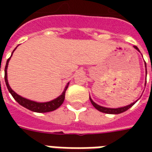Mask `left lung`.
<instances>
[{
	"label": "left lung",
	"mask_w": 152,
	"mask_h": 152,
	"mask_svg": "<svg viewBox=\"0 0 152 152\" xmlns=\"http://www.w3.org/2000/svg\"><path fill=\"white\" fill-rule=\"evenodd\" d=\"M134 49H136V50L138 51V52H140L139 50H138V48L137 46H134ZM145 66H146V74H147V65H146V63H145ZM146 86V85H145ZM89 99H90V102L92 103V105L95 107L97 110H99V112H103V113H107V114H120V113H122V112H125V111H127L128 109H129L132 107V106L134 105L136 103L137 101H135L133 103H131L129 105L125 106V107H118V108H109V107H102V106H99L98 105L97 103L94 102L92 100V99L90 98V96H89Z\"/></svg>",
	"instance_id": "8db88e82"
}]
</instances>
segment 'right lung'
I'll return each mask as SVG.
<instances>
[{
    "mask_svg": "<svg viewBox=\"0 0 152 152\" xmlns=\"http://www.w3.org/2000/svg\"><path fill=\"white\" fill-rule=\"evenodd\" d=\"M17 47H16V48H17ZM16 48L14 50V51L16 50ZM14 51L12 52V54L14 53ZM11 56L10 57V58L7 60L6 65H5V80L9 92L11 94V95L13 96V98L15 99V101L18 102L21 106L24 107L25 108H27L28 109V110H30V111H32V112H52V111H54V110H56L57 108H58L60 106L63 104V101H64V99H65V93H66V89L68 88L69 82L66 84V87H65V89L63 90V92L62 93V94L58 96V97L56 98L55 99L50 101V102H35V101H31V100H29V99H25L23 97L18 95V94H16V93L10 88V85H9L8 83V79H7V67H8L9 62H10V59Z\"/></svg>",
    "mask_w": 152,
    "mask_h": 152,
    "instance_id": "add662e5",
    "label": "right lung"
}]
</instances>
